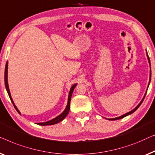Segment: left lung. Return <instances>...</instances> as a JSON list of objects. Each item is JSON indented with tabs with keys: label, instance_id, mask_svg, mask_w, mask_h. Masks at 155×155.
<instances>
[{
	"label": "left lung",
	"instance_id": "1",
	"mask_svg": "<svg viewBox=\"0 0 155 155\" xmlns=\"http://www.w3.org/2000/svg\"><path fill=\"white\" fill-rule=\"evenodd\" d=\"M147 59H148V61H149V63H150V58H149V56H148V55H147ZM150 79H151V71H150ZM150 82H149V84H150ZM148 86H149V85H148ZM145 95H146V93H145V95H144V97H143V100H141V102H140V103L138 104V105L136 107V108H134V110H131V111H130L129 112H128V113H126V114H123L122 115V116H120V117H117V118H114V119H108L109 120H111V121H113V120H117V119H122V118H124V117H126V116H128V115H129V114H132V113H134L135 111H136L137 109H138L139 107H140V105L141 104H142V102H143V101L144 100V98H145Z\"/></svg>",
	"mask_w": 155,
	"mask_h": 155
}]
</instances>
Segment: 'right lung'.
I'll return each mask as SVG.
<instances>
[{
	"mask_svg": "<svg viewBox=\"0 0 155 155\" xmlns=\"http://www.w3.org/2000/svg\"><path fill=\"white\" fill-rule=\"evenodd\" d=\"M8 62H6V64H5V88H6V90H7V92L8 93V95H9L10 100H11V102H12L13 105H14L15 108L16 109V110L18 112V113L20 114V112H19V111L18 110V109L17 108V107L15 106V104L14 103V102H13V100L12 99V97H11V95H10V90H9V86H8ZM77 84H74L72 86H71V88L70 89V91H69V97H68V102H67V105L66 107V109H65L64 112H63L62 114L59 115L57 117H55V119H52L51 121H46V122H43V123H37V124H38V125H41V126H48V125H53V124H58L59 122L62 121L63 119H64L65 117H67V115L68 114V113L69 112V110H70V101H71V95H72V93L74 91V89L77 86Z\"/></svg>",
	"mask_w": 155,
	"mask_h": 155,
	"instance_id": "1",
	"label": "right lung"
}]
</instances>
